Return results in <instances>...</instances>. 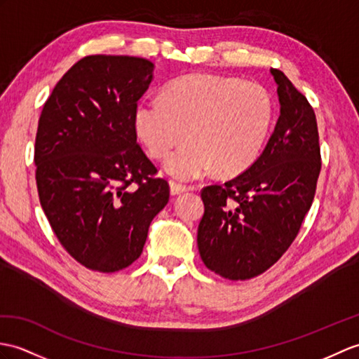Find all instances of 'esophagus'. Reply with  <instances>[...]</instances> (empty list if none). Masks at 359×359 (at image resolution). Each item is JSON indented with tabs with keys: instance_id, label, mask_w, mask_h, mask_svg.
Listing matches in <instances>:
<instances>
[{
	"instance_id": "1",
	"label": "esophagus",
	"mask_w": 359,
	"mask_h": 359,
	"mask_svg": "<svg viewBox=\"0 0 359 359\" xmlns=\"http://www.w3.org/2000/svg\"><path fill=\"white\" fill-rule=\"evenodd\" d=\"M170 191H171V196H179V194L187 193V191H189V188L185 187V185H180V183L171 182L170 183Z\"/></svg>"
}]
</instances>
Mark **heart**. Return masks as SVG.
<instances>
[{"instance_id": "obj_1", "label": "heart", "mask_w": 359, "mask_h": 359, "mask_svg": "<svg viewBox=\"0 0 359 359\" xmlns=\"http://www.w3.org/2000/svg\"><path fill=\"white\" fill-rule=\"evenodd\" d=\"M273 118L272 96L257 82L217 74H189L166 87L163 97L139 102L135 125L154 159L179 180H196L215 166L223 174L249 168L260 156Z\"/></svg>"}]
</instances>
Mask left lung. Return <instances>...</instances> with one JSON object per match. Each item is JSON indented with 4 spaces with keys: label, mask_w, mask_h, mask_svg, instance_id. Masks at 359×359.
I'll use <instances>...</instances> for the list:
<instances>
[{
    "label": "left lung",
    "mask_w": 359,
    "mask_h": 359,
    "mask_svg": "<svg viewBox=\"0 0 359 359\" xmlns=\"http://www.w3.org/2000/svg\"><path fill=\"white\" fill-rule=\"evenodd\" d=\"M280 116L260 157L237 177L202 191L197 246L223 278L249 280L269 269L297 237L321 170L313 108L286 74L271 69Z\"/></svg>",
    "instance_id": "left-lung-1"
}]
</instances>
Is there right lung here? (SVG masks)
I'll list each match as a JSON object with an SVG mask.
<instances>
[{"label": "right lung", "mask_w": 359, "mask_h": 359, "mask_svg": "<svg viewBox=\"0 0 359 359\" xmlns=\"http://www.w3.org/2000/svg\"><path fill=\"white\" fill-rule=\"evenodd\" d=\"M144 57L86 56L44 104L35 142L39 202L74 260L99 272L136 262L170 198L137 145L135 111L153 81Z\"/></svg>", "instance_id": "1"}]
</instances>
